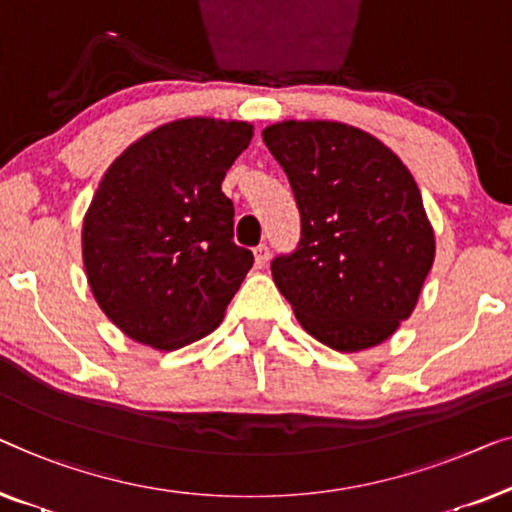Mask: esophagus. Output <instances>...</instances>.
Wrapping results in <instances>:
<instances>
[{
    "mask_svg": "<svg viewBox=\"0 0 512 512\" xmlns=\"http://www.w3.org/2000/svg\"><path fill=\"white\" fill-rule=\"evenodd\" d=\"M253 255H255V266H257V269H264L266 262H269V248H266L264 243H259V246L253 248Z\"/></svg>",
    "mask_w": 512,
    "mask_h": 512,
    "instance_id": "esophagus-1",
    "label": "esophagus"
}]
</instances>
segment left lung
I'll return each instance as SVG.
<instances>
[{
    "mask_svg": "<svg viewBox=\"0 0 512 512\" xmlns=\"http://www.w3.org/2000/svg\"><path fill=\"white\" fill-rule=\"evenodd\" d=\"M262 139L292 185L301 239L271 273L308 334L338 352L373 348L410 318L436 241L422 194L376 136L287 120Z\"/></svg>",
    "mask_w": 512,
    "mask_h": 512,
    "instance_id": "1",
    "label": "left lung"
}]
</instances>
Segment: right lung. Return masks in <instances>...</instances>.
<instances>
[{
  "label": "right lung",
  "instance_id": "1",
  "mask_svg": "<svg viewBox=\"0 0 512 512\" xmlns=\"http://www.w3.org/2000/svg\"><path fill=\"white\" fill-rule=\"evenodd\" d=\"M253 125L185 118L134 141L99 183L83 220L97 304L129 338L178 350L220 325L253 266L234 243L222 181Z\"/></svg>",
  "mask_w": 512,
  "mask_h": 512
}]
</instances>
